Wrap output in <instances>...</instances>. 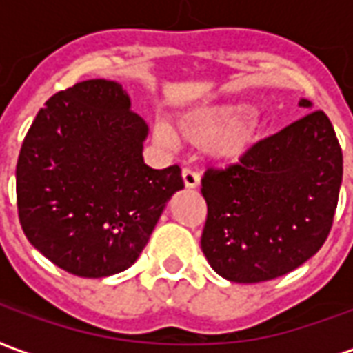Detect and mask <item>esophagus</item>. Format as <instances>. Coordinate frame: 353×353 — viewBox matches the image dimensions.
I'll return each instance as SVG.
<instances>
[{"label": "esophagus", "instance_id": "1", "mask_svg": "<svg viewBox=\"0 0 353 353\" xmlns=\"http://www.w3.org/2000/svg\"><path fill=\"white\" fill-rule=\"evenodd\" d=\"M181 177H183V183L187 189H194V187H199L200 176L192 168H183V172H181Z\"/></svg>", "mask_w": 353, "mask_h": 353}]
</instances>
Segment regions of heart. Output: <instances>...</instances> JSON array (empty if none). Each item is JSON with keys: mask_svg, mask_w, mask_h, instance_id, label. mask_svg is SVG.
<instances>
[{"mask_svg": "<svg viewBox=\"0 0 353 353\" xmlns=\"http://www.w3.org/2000/svg\"><path fill=\"white\" fill-rule=\"evenodd\" d=\"M259 128L257 111H242L240 105L225 103L187 113L177 121L179 136L194 145H212L219 157L232 159L252 145ZM154 138L162 145H174L176 138L166 126H157Z\"/></svg>", "mask_w": 353, "mask_h": 353, "instance_id": "b5f03b06", "label": "heart"}]
</instances>
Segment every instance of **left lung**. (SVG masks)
Instances as JSON below:
<instances>
[{
    "label": "left lung",
    "instance_id": "left-lung-1",
    "mask_svg": "<svg viewBox=\"0 0 353 353\" xmlns=\"http://www.w3.org/2000/svg\"><path fill=\"white\" fill-rule=\"evenodd\" d=\"M299 105L312 109L308 100ZM341 183L342 149L319 109L257 141L236 164L210 168L200 240L210 266L236 283L295 270L329 236Z\"/></svg>",
    "mask_w": 353,
    "mask_h": 353
}]
</instances>
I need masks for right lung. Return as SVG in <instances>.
Wrapping results in <instances>:
<instances>
[{
	"instance_id": "right-lung-1",
	"label": "right lung",
	"mask_w": 353,
	"mask_h": 353,
	"mask_svg": "<svg viewBox=\"0 0 353 353\" xmlns=\"http://www.w3.org/2000/svg\"><path fill=\"white\" fill-rule=\"evenodd\" d=\"M147 132L115 81H83L39 109L17 162V206L30 244L50 263L81 278L136 263L183 189L177 164L143 162Z\"/></svg>"
}]
</instances>
